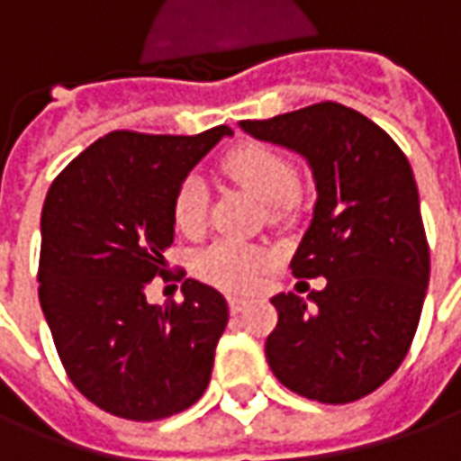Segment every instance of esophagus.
<instances>
[{"mask_svg": "<svg viewBox=\"0 0 461 461\" xmlns=\"http://www.w3.org/2000/svg\"><path fill=\"white\" fill-rule=\"evenodd\" d=\"M247 303H249V301L241 299V296H230V311H231V313H240V311L244 309Z\"/></svg>", "mask_w": 461, "mask_h": 461, "instance_id": "1", "label": "esophagus"}]
</instances>
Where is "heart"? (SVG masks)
<instances>
[{
    "label": "heart",
    "mask_w": 461,
    "mask_h": 461,
    "mask_svg": "<svg viewBox=\"0 0 461 461\" xmlns=\"http://www.w3.org/2000/svg\"><path fill=\"white\" fill-rule=\"evenodd\" d=\"M221 170L267 204L289 200L296 190L294 165L279 150L264 142H247L234 148L221 162ZM204 220H207V185L202 182L200 175H190L175 192L172 221L182 234L197 237L204 230ZM267 264H269V254L259 247L220 240L197 254L194 271L197 276L220 289L251 291L259 284Z\"/></svg>",
    "instance_id": "obj_1"
}]
</instances>
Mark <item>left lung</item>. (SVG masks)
Wrapping results in <instances>:
<instances>
[{
	"label": "left lung",
	"instance_id": "obj_1",
	"mask_svg": "<svg viewBox=\"0 0 461 461\" xmlns=\"http://www.w3.org/2000/svg\"><path fill=\"white\" fill-rule=\"evenodd\" d=\"M240 125L303 155L316 182L313 220L291 271L326 276V289L311 291V303L291 291L271 299L279 311L267 339L271 373L326 405L370 395L405 360L429 281L405 152L370 118L333 101Z\"/></svg>",
	"mask_w": 461,
	"mask_h": 461
}]
</instances>
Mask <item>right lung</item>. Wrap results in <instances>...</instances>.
<instances>
[{"instance_id":"add662e5","label":"right lung","mask_w":461,"mask_h":461,"mask_svg":"<svg viewBox=\"0 0 461 461\" xmlns=\"http://www.w3.org/2000/svg\"><path fill=\"white\" fill-rule=\"evenodd\" d=\"M231 135L113 131L59 172L41 210L39 301L71 383L122 420L152 422L207 390L227 301L202 281L185 301L152 306L145 289L167 281L172 200L187 172Z\"/></svg>"}]
</instances>
